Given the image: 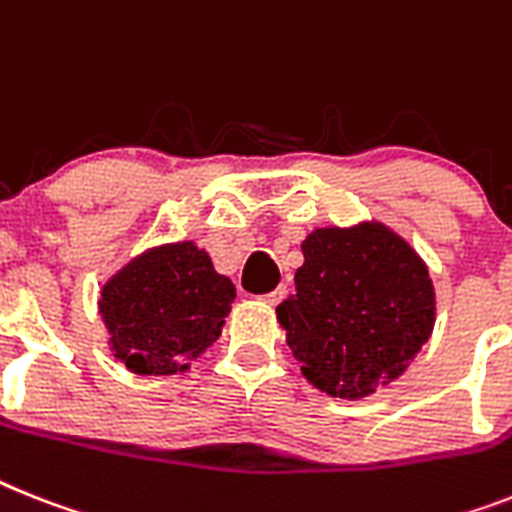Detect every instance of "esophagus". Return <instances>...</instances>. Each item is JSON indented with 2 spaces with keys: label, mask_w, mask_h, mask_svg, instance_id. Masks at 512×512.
I'll list each match as a JSON object with an SVG mask.
<instances>
[{
  "label": "esophagus",
  "mask_w": 512,
  "mask_h": 512,
  "mask_svg": "<svg viewBox=\"0 0 512 512\" xmlns=\"http://www.w3.org/2000/svg\"><path fill=\"white\" fill-rule=\"evenodd\" d=\"M285 293H287V287L280 285V287H277V290H272V293L261 295V301L269 303V306H277V303H280L282 298H285Z\"/></svg>",
  "instance_id": "obj_1"
}]
</instances>
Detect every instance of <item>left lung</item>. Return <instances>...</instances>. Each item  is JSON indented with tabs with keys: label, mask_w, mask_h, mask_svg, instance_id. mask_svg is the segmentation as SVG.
Wrapping results in <instances>:
<instances>
[{
	"label": "left lung",
	"mask_w": 512,
	"mask_h": 512,
	"mask_svg": "<svg viewBox=\"0 0 512 512\" xmlns=\"http://www.w3.org/2000/svg\"><path fill=\"white\" fill-rule=\"evenodd\" d=\"M295 290L277 306L287 345L311 384L366 398L400 377L434 327L424 261L382 225L316 230Z\"/></svg>",
	"instance_id": "1"
}]
</instances>
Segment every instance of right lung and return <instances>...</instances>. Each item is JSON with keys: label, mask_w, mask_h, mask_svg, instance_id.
<instances>
[{"label": "right lung", "mask_w": 512, "mask_h": 512, "mask_svg": "<svg viewBox=\"0 0 512 512\" xmlns=\"http://www.w3.org/2000/svg\"><path fill=\"white\" fill-rule=\"evenodd\" d=\"M235 285L214 272L193 243L159 248L130 261L101 290L99 311L114 356L135 374L188 369L217 340Z\"/></svg>", "instance_id": "right-lung-1"}]
</instances>
